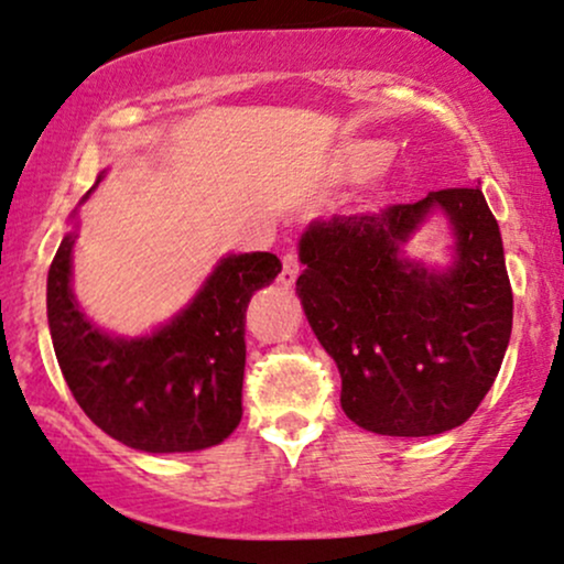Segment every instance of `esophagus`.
Here are the masks:
<instances>
[{
  "mask_svg": "<svg viewBox=\"0 0 564 564\" xmlns=\"http://www.w3.org/2000/svg\"><path fill=\"white\" fill-rule=\"evenodd\" d=\"M301 259H297V253H288L282 259V274H280V284L282 288H293L297 274H301Z\"/></svg>",
  "mask_w": 564,
  "mask_h": 564,
  "instance_id": "1",
  "label": "esophagus"
}]
</instances>
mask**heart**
<instances>
[{"label":"heart","instance_id":"b5f03b06","mask_svg":"<svg viewBox=\"0 0 564 564\" xmlns=\"http://www.w3.org/2000/svg\"><path fill=\"white\" fill-rule=\"evenodd\" d=\"M392 156V149L384 141H358L345 151V166L356 177L377 175Z\"/></svg>","mask_w":564,"mask_h":564}]
</instances>
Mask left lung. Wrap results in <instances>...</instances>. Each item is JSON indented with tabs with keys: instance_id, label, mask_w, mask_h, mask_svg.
I'll return each instance as SVG.
<instances>
[{
	"instance_id": "8db88e82",
	"label": "left lung",
	"mask_w": 564,
	"mask_h": 564,
	"mask_svg": "<svg viewBox=\"0 0 564 564\" xmlns=\"http://www.w3.org/2000/svg\"><path fill=\"white\" fill-rule=\"evenodd\" d=\"M436 213L453 235L444 268L404 256ZM297 248V297L339 368L347 419L373 434L434 436L476 413L512 332L502 235L481 187L316 219Z\"/></svg>"
}]
</instances>
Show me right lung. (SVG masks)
Masks as SVG:
<instances>
[{
	"instance_id": "add662e5",
	"label": "right lung",
	"mask_w": 564,
	"mask_h": 564,
	"mask_svg": "<svg viewBox=\"0 0 564 564\" xmlns=\"http://www.w3.org/2000/svg\"><path fill=\"white\" fill-rule=\"evenodd\" d=\"M75 238L78 225L48 267L46 316L62 377L83 413L141 452H196L225 442L242 419V318L250 297L282 271L280 259L261 250L227 253L170 322L120 337L90 322L73 293Z\"/></svg>"
}]
</instances>
